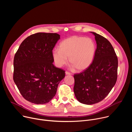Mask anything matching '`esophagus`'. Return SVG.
Masks as SVG:
<instances>
[{"label": "esophagus", "instance_id": "1", "mask_svg": "<svg viewBox=\"0 0 132 132\" xmlns=\"http://www.w3.org/2000/svg\"><path fill=\"white\" fill-rule=\"evenodd\" d=\"M65 73H66V75H70L71 74L70 72H68V71H66V72H65Z\"/></svg>", "mask_w": 132, "mask_h": 132}]
</instances>
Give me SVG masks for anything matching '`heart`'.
<instances>
[{"label": "heart", "instance_id": "b5f03b06", "mask_svg": "<svg viewBox=\"0 0 132 132\" xmlns=\"http://www.w3.org/2000/svg\"><path fill=\"white\" fill-rule=\"evenodd\" d=\"M96 51L95 43L90 38L72 36L62 41L60 48L53 51V59L58 67L70 63L78 71L87 69L92 63Z\"/></svg>", "mask_w": 132, "mask_h": 132}]
</instances>
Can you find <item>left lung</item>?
I'll return each mask as SVG.
<instances>
[{
	"label": "left lung",
	"mask_w": 132,
	"mask_h": 132,
	"mask_svg": "<svg viewBox=\"0 0 132 132\" xmlns=\"http://www.w3.org/2000/svg\"><path fill=\"white\" fill-rule=\"evenodd\" d=\"M95 36L97 49L91 65L83 72L74 75L73 91L77 100L91 105L103 100L117 80L118 60L110 42L103 36Z\"/></svg>",
	"instance_id": "left-lung-1"
}]
</instances>
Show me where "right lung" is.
<instances>
[{
  "mask_svg": "<svg viewBox=\"0 0 132 132\" xmlns=\"http://www.w3.org/2000/svg\"><path fill=\"white\" fill-rule=\"evenodd\" d=\"M60 39L57 33H37L22 42L13 60V80L21 95L37 104L55 97L65 71L53 64L52 50Z\"/></svg>",
  "mask_w": 132,
  "mask_h": 132,
  "instance_id": "obj_1",
  "label": "right lung"
}]
</instances>
